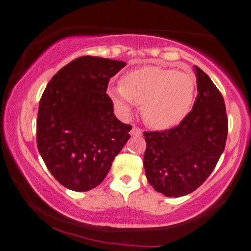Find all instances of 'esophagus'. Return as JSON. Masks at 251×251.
Segmentation results:
<instances>
[{"instance_id": "1", "label": "esophagus", "mask_w": 251, "mask_h": 251, "mask_svg": "<svg viewBox=\"0 0 251 251\" xmlns=\"http://www.w3.org/2000/svg\"><path fill=\"white\" fill-rule=\"evenodd\" d=\"M141 133H143V130L138 128L136 126H133L131 131H130V134H131V136H141Z\"/></svg>"}]
</instances>
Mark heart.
<instances>
[{
	"label": "heart",
	"mask_w": 251,
	"mask_h": 251,
	"mask_svg": "<svg viewBox=\"0 0 251 251\" xmlns=\"http://www.w3.org/2000/svg\"><path fill=\"white\" fill-rule=\"evenodd\" d=\"M112 100L123 112L141 105L144 121L163 130L179 125L190 112L196 94L192 74L146 65L126 74L121 85L108 90Z\"/></svg>",
	"instance_id": "1"
}]
</instances>
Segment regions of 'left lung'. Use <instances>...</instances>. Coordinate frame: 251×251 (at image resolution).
I'll use <instances>...</instances> for the list:
<instances>
[{
  "instance_id": "1",
  "label": "left lung",
  "mask_w": 251,
  "mask_h": 251,
  "mask_svg": "<svg viewBox=\"0 0 251 251\" xmlns=\"http://www.w3.org/2000/svg\"><path fill=\"white\" fill-rule=\"evenodd\" d=\"M198 96L180 125L145 131L144 168L151 186L168 197H180L205 182L219 162L227 137L222 94L196 67Z\"/></svg>"
}]
</instances>
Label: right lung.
Returning <instances> with one entry per match:
<instances>
[{
  "label": "right lung",
  "mask_w": 251,
  "mask_h": 251,
  "mask_svg": "<svg viewBox=\"0 0 251 251\" xmlns=\"http://www.w3.org/2000/svg\"><path fill=\"white\" fill-rule=\"evenodd\" d=\"M126 62L80 56L64 65L39 100L36 139L50 174L65 188L88 191L104 180L132 129L115 118L106 94Z\"/></svg>",
  "instance_id": "add662e5"
}]
</instances>
